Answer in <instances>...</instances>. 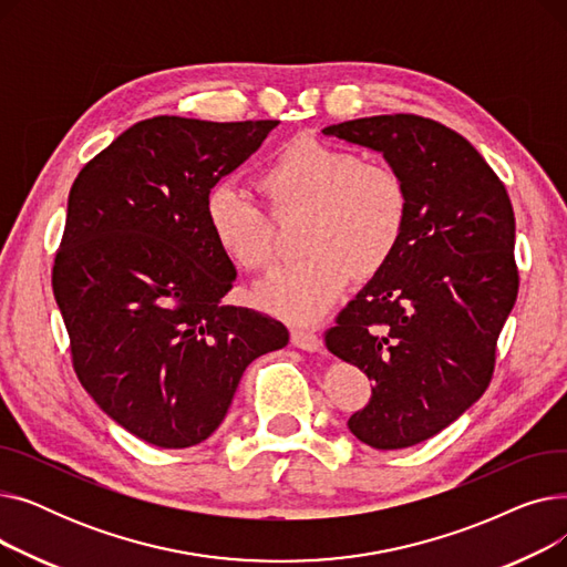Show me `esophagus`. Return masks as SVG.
<instances>
[{"label": "esophagus", "instance_id": "esophagus-1", "mask_svg": "<svg viewBox=\"0 0 567 567\" xmlns=\"http://www.w3.org/2000/svg\"><path fill=\"white\" fill-rule=\"evenodd\" d=\"M291 344L303 349V351H319L321 338L308 329H291Z\"/></svg>", "mask_w": 567, "mask_h": 567}]
</instances>
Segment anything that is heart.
Returning <instances> with one entry per match:
<instances>
[{"label": "heart", "instance_id": "heart-1", "mask_svg": "<svg viewBox=\"0 0 567 567\" xmlns=\"http://www.w3.org/2000/svg\"><path fill=\"white\" fill-rule=\"evenodd\" d=\"M278 220L303 214L299 246L306 257L278 266L255 289L257 303L291 323L329 312L355 276L370 278L398 252L411 195L404 176L353 148L296 137L257 174ZM204 220L218 250L244 271L266 268L276 252V225L241 186L223 182L204 199Z\"/></svg>", "mask_w": 567, "mask_h": 567}]
</instances>
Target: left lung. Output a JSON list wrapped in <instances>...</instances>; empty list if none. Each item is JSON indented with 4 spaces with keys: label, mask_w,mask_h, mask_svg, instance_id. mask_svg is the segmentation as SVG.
<instances>
[{
    "label": "left lung",
    "mask_w": 567,
    "mask_h": 567,
    "mask_svg": "<svg viewBox=\"0 0 567 567\" xmlns=\"http://www.w3.org/2000/svg\"><path fill=\"white\" fill-rule=\"evenodd\" d=\"M381 152L409 186L393 259L323 333L331 353L374 383L349 419L377 451L421 443L478 400L519 289L515 214L468 140L419 114H379L323 128Z\"/></svg>",
    "instance_id": "1"
}]
</instances>
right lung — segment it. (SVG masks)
Segmentation results:
<instances>
[{
  "instance_id": "right-lung-1",
  "label": "right lung",
  "mask_w": 567,
  "mask_h": 567,
  "mask_svg": "<svg viewBox=\"0 0 567 567\" xmlns=\"http://www.w3.org/2000/svg\"><path fill=\"white\" fill-rule=\"evenodd\" d=\"M276 126L144 118L73 182L52 264L71 363L112 421L158 449L212 436L246 368L289 342L282 321L220 303L236 271L204 220L208 190Z\"/></svg>"
}]
</instances>
